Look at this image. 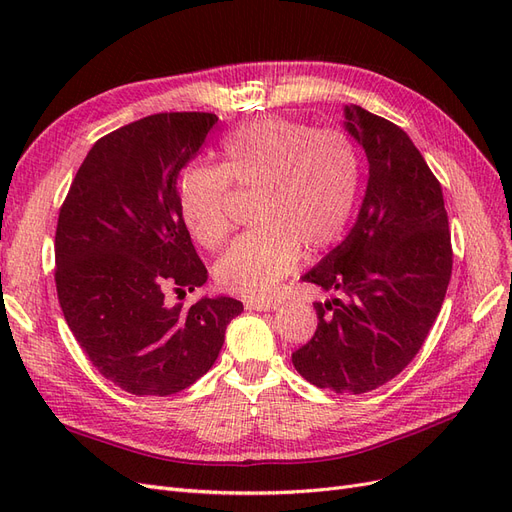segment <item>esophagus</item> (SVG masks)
I'll return each instance as SVG.
<instances>
[{
	"label": "esophagus",
	"mask_w": 512,
	"mask_h": 512,
	"mask_svg": "<svg viewBox=\"0 0 512 512\" xmlns=\"http://www.w3.org/2000/svg\"><path fill=\"white\" fill-rule=\"evenodd\" d=\"M277 303L275 301H245V309H250V312H271V309H275Z\"/></svg>",
	"instance_id": "1"
}]
</instances>
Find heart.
Listing matches in <instances>:
<instances>
[{"label": "heart", "instance_id": "heart-1", "mask_svg": "<svg viewBox=\"0 0 512 512\" xmlns=\"http://www.w3.org/2000/svg\"><path fill=\"white\" fill-rule=\"evenodd\" d=\"M222 158V166L183 170L179 213L194 239L213 250L230 228L228 179L256 188L252 220L258 224L230 243L213 275L232 294L267 297L292 271L301 245L318 252L342 237L359 190V153L339 132L262 117L226 136Z\"/></svg>", "mask_w": 512, "mask_h": 512}]
</instances>
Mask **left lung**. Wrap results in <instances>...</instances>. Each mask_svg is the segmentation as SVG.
<instances>
[{"mask_svg": "<svg viewBox=\"0 0 512 512\" xmlns=\"http://www.w3.org/2000/svg\"><path fill=\"white\" fill-rule=\"evenodd\" d=\"M344 128L367 156L363 203L346 239L303 282L342 299L314 303L318 329L292 365L318 389L367 393L393 380L436 322L453 250L442 188L395 123L356 104Z\"/></svg>", "mask_w": 512, "mask_h": 512, "instance_id": "8db88e82", "label": "left lung"}]
</instances>
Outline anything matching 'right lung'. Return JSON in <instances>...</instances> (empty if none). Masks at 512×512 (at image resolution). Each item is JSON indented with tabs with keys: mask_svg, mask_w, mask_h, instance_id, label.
I'll list each match as a JSON object with an SVG mask.
<instances>
[{
	"mask_svg": "<svg viewBox=\"0 0 512 512\" xmlns=\"http://www.w3.org/2000/svg\"><path fill=\"white\" fill-rule=\"evenodd\" d=\"M215 123L213 113H160L102 136L59 209L61 312L100 374L138 397L175 395L205 376L243 312L230 297L190 309L164 299L207 282L177 181Z\"/></svg>",
	"mask_w": 512,
	"mask_h": 512,
	"instance_id": "right-lung-1",
	"label": "right lung"
}]
</instances>
